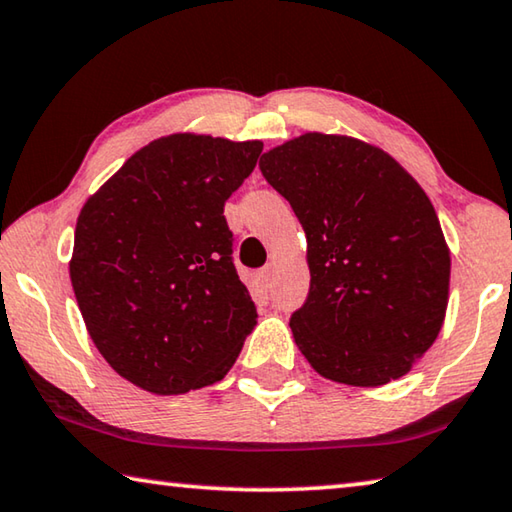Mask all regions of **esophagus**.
I'll list each match as a JSON object with an SVG mask.
<instances>
[{"label": "esophagus", "mask_w": 512, "mask_h": 512, "mask_svg": "<svg viewBox=\"0 0 512 512\" xmlns=\"http://www.w3.org/2000/svg\"><path fill=\"white\" fill-rule=\"evenodd\" d=\"M257 278H259V282H262L264 289H271V285H273V266H264V269H259Z\"/></svg>", "instance_id": "obj_1"}]
</instances>
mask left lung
Returning <instances> with one entry per match:
<instances>
[{
    "label": "left lung",
    "mask_w": 512,
    "mask_h": 512,
    "mask_svg": "<svg viewBox=\"0 0 512 512\" xmlns=\"http://www.w3.org/2000/svg\"><path fill=\"white\" fill-rule=\"evenodd\" d=\"M259 170L307 237L310 294L289 321L300 353L353 387L405 376L449 303L451 255L424 189L376 145L321 132L262 154Z\"/></svg>",
    "instance_id": "8db88e82"
}]
</instances>
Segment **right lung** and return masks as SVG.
Here are the masks:
<instances>
[{"instance_id":"add662e5","label":"right lung","mask_w":512,"mask_h":512,"mask_svg":"<svg viewBox=\"0 0 512 512\" xmlns=\"http://www.w3.org/2000/svg\"><path fill=\"white\" fill-rule=\"evenodd\" d=\"M262 148L161 136L81 207L70 259L77 305L109 367L145 392L214 385L255 328L223 207Z\"/></svg>"}]
</instances>
